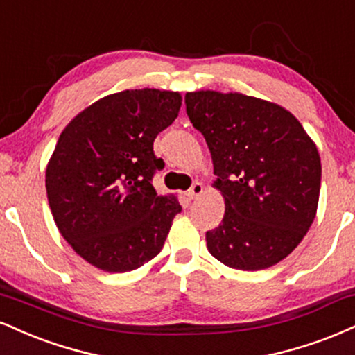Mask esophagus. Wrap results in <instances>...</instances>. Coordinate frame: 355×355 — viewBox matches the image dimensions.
Instances as JSON below:
<instances>
[{"mask_svg": "<svg viewBox=\"0 0 355 355\" xmlns=\"http://www.w3.org/2000/svg\"><path fill=\"white\" fill-rule=\"evenodd\" d=\"M202 193H203V183L195 182L193 185L190 187V190L187 191V196H189L190 200H195V198H198V196Z\"/></svg>", "mask_w": 355, "mask_h": 355, "instance_id": "1", "label": "esophagus"}]
</instances>
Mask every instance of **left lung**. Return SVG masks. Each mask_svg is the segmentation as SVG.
Returning <instances> with one entry per match:
<instances>
[{
	"mask_svg": "<svg viewBox=\"0 0 355 355\" xmlns=\"http://www.w3.org/2000/svg\"><path fill=\"white\" fill-rule=\"evenodd\" d=\"M187 115L207 140L225 196V216L207 232L211 256L234 270L279 263L313 225L321 159L296 117L232 92L185 94Z\"/></svg>",
	"mask_w": 355,
	"mask_h": 355,
	"instance_id": "left-lung-1",
	"label": "left lung"
}]
</instances>
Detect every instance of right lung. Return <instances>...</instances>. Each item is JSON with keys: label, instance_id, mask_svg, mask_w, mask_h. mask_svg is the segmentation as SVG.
I'll return each mask as SVG.
<instances>
[{"label": "right lung", "instance_id": "obj_1", "mask_svg": "<svg viewBox=\"0 0 355 355\" xmlns=\"http://www.w3.org/2000/svg\"><path fill=\"white\" fill-rule=\"evenodd\" d=\"M178 92L123 91L97 101L62 130L46 170L59 232L92 266L125 272L164 248L182 205L159 196L152 180L165 162L153 140L172 125Z\"/></svg>", "mask_w": 355, "mask_h": 355}]
</instances>
